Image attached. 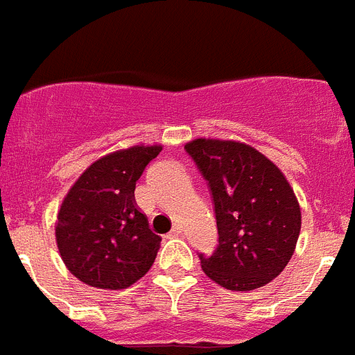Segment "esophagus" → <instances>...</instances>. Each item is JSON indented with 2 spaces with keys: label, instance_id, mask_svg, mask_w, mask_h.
Masks as SVG:
<instances>
[{
  "label": "esophagus",
  "instance_id": "obj_1",
  "mask_svg": "<svg viewBox=\"0 0 355 355\" xmlns=\"http://www.w3.org/2000/svg\"><path fill=\"white\" fill-rule=\"evenodd\" d=\"M181 234H183V225H180V223H178V225L172 227V230H171V236H172V237L181 236Z\"/></svg>",
  "mask_w": 355,
  "mask_h": 355
}]
</instances>
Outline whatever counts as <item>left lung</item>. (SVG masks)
<instances>
[{
    "mask_svg": "<svg viewBox=\"0 0 355 355\" xmlns=\"http://www.w3.org/2000/svg\"><path fill=\"white\" fill-rule=\"evenodd\" d=\"M213 195L218 246L200 253L202 271L229 291L264 287L288 264L301 209L284 172L255 148L193 139L184 146Z\"/></svg>",
    "mask_w": 355,
    "mask_h": 355,
    "instance_id": "obj_1",
    "label": "left lung"
}]
</instances>
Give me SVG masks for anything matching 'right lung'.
Listing matches in <instances>:
<instances>
[{"instance_id": "1", "label": "right lung", "mask_w": 355, "mask_h": 355, "mask_svg": "<svg viewBox=\"0 0 355 355\" xmlns=\"http://www.w3.org/2000/svg\"><path fill=\"white\" fill-rule=\"evenodd\" d=\"M162 146H132L102 156L63 199L56 243L83 284L107 291L133 285L151 269L162 237L135 204V183Z\"/></svg>"}]
</instances>
